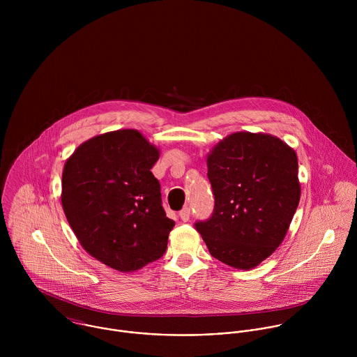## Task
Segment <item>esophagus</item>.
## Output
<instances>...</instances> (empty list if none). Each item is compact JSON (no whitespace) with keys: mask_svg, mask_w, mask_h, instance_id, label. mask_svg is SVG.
Wrapping results in <instances>:
<instances>
[{"mask_svg":"<svg viewBox=\"0 0 357 357\" xmlns=\"http://www.w3.org/2000/svg\"><path fill=\"white\" fill-rule=\"evenodd\" d=\"M178 215H180V218H181L184 222H187V221L190 220V217H191V208H190V207H184V208L178 213Z\"/></svg>","mask_w":357,"mask_h":357,"instance_id":"esophagus-1","label":"esophagus"}]
</instances>
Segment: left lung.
<instances>
[{
  "mask_svg": "<svg viewBox=\"0 0 357 357\" xmlns=\"http://www.w3.org/2000/svg\"><path fill=\"white\" fill-rule=\"evenodd\" d=\"M214 208L195 228L214 258L252 269L283 242L298 207L296 151L280 139L238 132L207 156Z\"/></svg>",
  "mask_w": 357,
  "mask_h": 357,
  "instance_id": "8db88e82",
  "label": "left lung"
}]
</instances>
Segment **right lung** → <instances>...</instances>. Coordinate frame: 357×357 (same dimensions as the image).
Segmentation results:
<instances>
[{
	"mask_svg": "<svg viewBox=\"0 0 357 357\" xmlns=\"http://www.w3.org/2000/svg\"><path fill=\"white\" fill-rule=\"evenodd\" d=\"M159 151L140 132L115 130L67 159L61 204L82 248L109 268L137 271L165 255L174 221L151 167Z\"/></svg>",
	"mask_w": 357,
	"mask_h": 357,
	"instance_id": "obj_1",
	"label": "right lung"
}]
</instances>
